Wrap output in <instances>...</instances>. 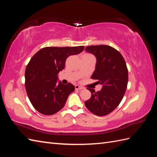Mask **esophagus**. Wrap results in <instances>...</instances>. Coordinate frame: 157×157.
<instances>
[{"label":"esophagus","mask_w":157,"mask_h":157,"mask_svg":"<svg viewBox=\"0 0 157 157\" xmlns=\"http://www.w3.org/2000/svg\"><path fill=\"white\" fill-rule=\"evenodd\" d=\"M75 90H82L83 88L82 87V86H79V85H75Z\"/></svg>","instance_id":"obj_1"}]
</instances>
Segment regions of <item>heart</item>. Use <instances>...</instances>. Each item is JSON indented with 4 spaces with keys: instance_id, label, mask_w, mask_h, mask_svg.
Returning a JSON list of instances; mask_svg holds the SVG:
<instances>
[{
    "instance_id": "1",
    "label": "heart",
    "mask_w": 157,
    "mask_h": 157,
    "mask_svg": "<svg viewBox=\"0 0 157 157\" xmlns=\"http://www.w3.org/2000/svg\"><path fill=\"white\" fill-rule=\"evenodd\" d=\"M84 55H85V56H90V55H90V54H85Z\"/></svg>"
}]
</instances>
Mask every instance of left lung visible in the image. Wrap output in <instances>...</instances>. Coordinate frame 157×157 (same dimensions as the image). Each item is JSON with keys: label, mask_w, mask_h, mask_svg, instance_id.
I'll return each instance as SVG.
<instances>
[{"label": "left lung", "mask_w": 157, "mask_h": 157, "mask_svg": "<svg viewBox=\"0 0 157 157\" xmlns=\"http://www.w3.org/2000/svg\"><path fill=\"white\" fill-rule=\"evenodd\" d=\"M85 50L97 59L91 78L97 79L98 84L102 85L98 92L87 88L92 95L85 101V105L93 114L105 116L114 111L123 98L128 86V67L121 53L111 46H88Z\"/></svg>", "instance_id": "left-lung-1"}]
</instances>
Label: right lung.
<instances>
[{
	"label": "right lung",
	"mask_w": 157,
	"mask_h": 157,
	"mask_svg": "<svg viewBox=\"0 0 157 157\" xmlns=\"http://www.w3.org/2000/svg\"><path fill=\"white\" fill-rule=\"evenodd\" d=\"M84 49V46L44 47L32 56L25 69V86L29 101L39 113L51 115L65 106L75 87L71 83L56 84L57 75L65 68L67 57Z\"/></svg>",
	"instance_id": "1"
}]
</instances>
